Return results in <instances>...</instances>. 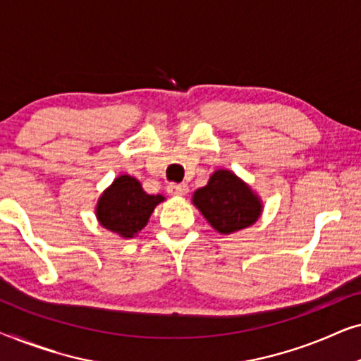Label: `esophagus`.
I'll list each match as a JSON object with an SVG mask.
<instances>
[{
	"mask_svg": "<svg viewBox=\"0 0 361 361\" xmlns=\"http://www.w3.org/2000/svg\"><path fill=\"white\" fill-rule=\"evenodd\" d=\"M187 192H189L187 184H169V187H167V194L174 197H184Z\"/></svg>",
	"mask_w": 361,
	"mask_h": 361,
	"instance_id": "esophagus-1",
	"label": "esophagus"
}]
</instances>
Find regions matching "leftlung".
I'll list each match as a JSON object with an SVG mask.
<instances>
[{
  "instance_id": "8db88e82",
  "label": "left lung",
  "mask_w": 361,
  "mask_h": 361,
  "mask_svg": "<svg viewBox=\"0 0 361 361\" xmlns=\"http://www.w3.org/2000/svg\"><path fill=\"white\" fill-rule=\"evenodd\" d=\"M192 204L221 235L255 225L264 209L263 200L250 184L228 169H216L207 185L194 192Z\"/></svg>"
}]
</instances>
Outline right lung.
<instances>
[{
    "instance_id": "add662e5",
    "label": "right lung",
    "mask_w": 361,
    "mask_h": 361,
    "mask_svg": "<svg viewBox=\"0 0 361 361\" xmlns=\"http://www.w3.org/2000/svg\"><path fill=\"white\" fill-rule=\"evenodd\" d=\"M164 200L161 194H146L136 177L121 174L98 197L95 215L103 228L130 240L145 228L152 212Z\"/></svg>"
}]
</instances>
